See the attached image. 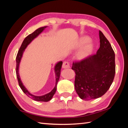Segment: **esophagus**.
Masks as SVG:
<instances>
[{"label":"esophagus","mask_w":128,"mask_h":128,"mask_svg":"<svg viewBox=\"0 0 128 128\" xmlns=\"http://www.w3.org/2000/svg\"><path fill=\"white\" fill-rule=\"evenodd\" d=\"M62 68H70V64L68 61H64L62 64Z\"/></svg>","instance_id":"34e87169"}]
</instances>
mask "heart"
<instances>
[{"label":"heart","mask_w":128,"mask_h":128,"mask_svg":"<svg viewBox=\"0 0 128 128\" xmlns=\"http://www.w3.org/2000/svg\"><path fill=\"white\" fill-rule=\"evenodd\" d=\"M89 41V38L88 37H82L79 40L76 45V48H80L79 52L77 54V58L79 59H83L88 56L92 53L93 50V44L91 42H88Z\"/></svg>","instance_id":"obj_1"}]
</instances>
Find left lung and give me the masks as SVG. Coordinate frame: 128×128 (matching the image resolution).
<instances>
[{"label":"left lung","mask_w":128,"mask_h":128,"mask_svg":"<svg viewBox=\"0 0 128 128\" xmlns=\"http://www.w3.org/2000/svg\"><path fill=\"white\" fill-rule=\"evenodd\" d=\"M100 48L96 54L73 62L75 88L80 98L88 100L100 97L108 91L115 74V53L110 42L99 30Z\"/></svg>","instance_id":"obj_1"}]
</instances>
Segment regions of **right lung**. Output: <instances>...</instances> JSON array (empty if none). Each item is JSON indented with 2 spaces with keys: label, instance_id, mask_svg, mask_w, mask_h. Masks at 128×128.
I'll list each match as a JSON object with an SVG mask.
<instances>
[{
  "label": "right lung",
  "instance_id": "1",
  "mask_svg": "<svg viewBox=\"0 0 128 128\" xmlns=\"http://www.w3.org/2000/svg\"><path fill=\"white\" fill-rule=\"evenodd\" d=\"M47 26H43V27H41V28H40L36 30L32 34H31L29 35L26 37L25 38V39L23 41L22 43L21 44V47L19 49L18 53L17 54L16 58V77L18 78V85L22 89V90L24 91V94L27 96H28L30 98H32V99L36 100V101L38 102H47L50 101L51 100L53 95L54 94L56 93V85L58 83V80H59L60 78V72H61V69L62 65V62L60 61L58 62L54 67V70H55V74H56V86L52 90L51 92H50L48 94H45L44 96H36L32 95V94H31L29 92L26 90V88L24 87V86L23 85L20 76H19V73H18V67H19V64H20V61L21 59V58L22 56L23 53H24L25 48H26V46H28L30 42H32L34 38H35L37 36H38L39 34L43 31L45 28H46Z\"/></svg>",
  "mask_w": 128,
  "mask_h": 128
}]
</instances>
